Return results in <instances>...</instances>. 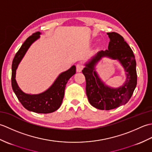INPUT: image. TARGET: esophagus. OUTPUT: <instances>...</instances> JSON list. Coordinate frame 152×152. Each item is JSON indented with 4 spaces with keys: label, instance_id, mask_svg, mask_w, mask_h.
I'll return each mask as SVG.
<instances>
[{
    "label": "esophagus",
    "instance_id": "obj_1",
    "mask_svg": "<svg viewBox=\"0 0 152 152\" xmlns=\"http://www.w3.org/2000/svg\"><path fill=\"white\" fill-rule=\"evenodd\" d=\"M83 64L82 63H78L76 64V71L77 72H81L82 70L83 69Z\"/></svg>",
    "mask_w": 152,
    "mask_h": 152
}]
</instances>
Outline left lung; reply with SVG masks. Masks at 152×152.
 Here are the masks:
<instances>
[{
    "mask_svg": "<svg viewBox=\"0 0 152 152\" xmlns=\"http://www.w3.org/2000/svg\"><path fill=\"white\" fill-rule=\"evenodd\" d=\"M107 34L110 39L108 50L99 52L86 64L82 73L86 78V95L90 104L97 109L109 110L129 101L137 86V74L133 51L124 37L115 32ZM104 56L119 60L124 67L127 80L120 88L112 89L105 86L94 71L96 63Z\"/></svg>",
    "mask_w": 152,
    "mask_h": 152,
    "instance_id": "1",
    "label": "left lung"
}]
</instances>
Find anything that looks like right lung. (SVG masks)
<instances>
[{
  "label": "right lung",
  "mask_w": 152,
  "mask_h": 152,
  "mask_svg": "<svg viewBox=\"0 0 152 152\" xmlns=\"http://www.w3.org/2000/svg\"><path fill=\"white\" fill-rule=\"evenodd\" d=\"M40 32H37L27 38L13 59L12 64V87L18 100L25 108L40 114H48L55 112L60 107L64 95L66 84L76 73V66L61 73L53 84L46 91L38 95H28L19 89L15 81V72L19 63L32 43L40 37Z\"/></svg>",
  "instance_id": "add662e5"
}]
</instances>
